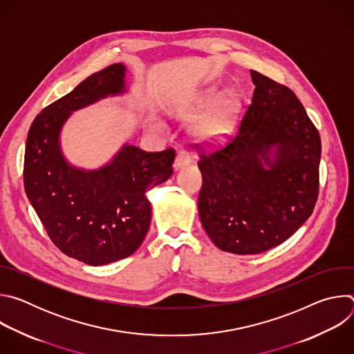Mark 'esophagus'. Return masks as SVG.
Returning <instances> with one entry per match:
<instances>
[{"mask_svg":"<svg viewBox=\"0 0 354 354\" xmlns=\"http://www.w3.org/2000/svg\"><path fill=\"white\" fill-rule=\"evenodd\" d=\"M189 164H190L189 156L185 154V153H179V154L176 156V158H175L174 168H175V169H180V168H183V167H186V165H189Z\"/></svg>","mask_w":354,"mask_h":354,"instance_id":"1","label":"esophagus"}]
</instances>
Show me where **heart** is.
Wrapping results in <instances>:
<instances>
[{"instance_id":"1","label":"heart","mask_w":354,"mask_h":354,"mask_svg":"<svg viewBox=\"0 0 354 354\" xmlns=\"http://www.w3.org/2000/svg\"><path fill=\"white\" fill-rule=\"evenodd\" d=\"M221 96L223 92L218 89L206 92L205 96L200 99V102L189 112V116L198 118L205 115L209 109L213 108ZM239 105L241 104L238 96L232 93L225 95L214 109L194 126V136L205 142H216L221 140L232 127L239 112Z\"/></svg>"}]
</instances>
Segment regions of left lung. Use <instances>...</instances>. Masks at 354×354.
<instances>
[{"label":"left lung","mask_w":354,"mask_h":354,"mask_svg":"<svg viewBox=\"0 0 354 354\" xmlns=\"http://www.w3.org/2000/svg\"><path fill=\"white\" fill-rule=\"evenodd\" d=\"M252 104L238 133L200 154L201 225L217 248L257 255L288 239L313 214L321 137L295 93L250 70Z\"/></svg>","instance_id":"left-lung-1"}]
</instances>
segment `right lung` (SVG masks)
<instances>
[{
	"instance_id": "right-lung-1",
	"label": "right lung",
	"mask_w": 354,
	"mask_h": 354,
	"mask_svg": "<svg viewBox=\"0 0 354 354\" xmlns=\"http://www.w3.org/2000/svg\"><path fill=\"white\" fill-rule=\"evenodd\" d=\"M122 63L100 70L46 106L26 140L25 192L47 235L70 258L102 266L130 257L151 223L147 192L172 175L175 149L147 153L124 144L102 168L85 171L63 156L60 133L74 111L126 92Z\"/></svg>"
}]
</instances>
